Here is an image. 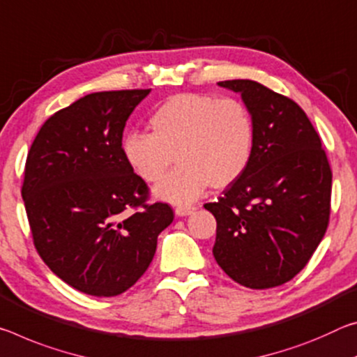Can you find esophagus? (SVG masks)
<instances>
[{"mask_svg": "<svg viewBox=\"0 0 357 357\" xmlns=\"http://www.w3.org/2000/svg\"><path fill=\"white\" fill-rule=\"evenodd\" d=\"M195 210L196 207H191V206H178L175 207V215H177V217H186V215H191Z\"/></svg>", "mask_w": 357, "mask_h": 357, "instance_id": "34e87169", "label": "esophagus"}]
</instances>
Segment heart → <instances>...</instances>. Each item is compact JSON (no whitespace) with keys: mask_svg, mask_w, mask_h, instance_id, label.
<instances>
[{"mask_svg":"<svg viewBox=\"0 0 357 357\" xmlns=\"http://www.w3.org/2000/svg\"><path fill=\"white\" fill-rule=\"evenodd\" d=\"M150 132H130L121 142L128 165L144 182L156 183L177 160L180 165L155 188L174 204L197 199L207 186L223 190L247 171L255 147V121L237 98L180 93L151 114Z\"/></svg>","mask_w":357,"mask_h":357,"instance_id":"heart-1","label":"heart"}]
</instances>
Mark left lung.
Instances as JSON below:
<instances>
[{"mask_svg": "<svg viewBox=\"0 0 357 357\" xmlns=\"http://www.w3.org/2000/svg\"><path fill=\"white\" fill-rule=\"evenodd\" d=\"M255 121L250 165L217 202L213 256L234 282L267 289L294 278L323 241L332 171L312 121L293 99L255 80H225Z\"/></svg>", "mask_w": 357, "mask_h": 357, "instance_id": "1", "label": "left lung"}]
</instances>
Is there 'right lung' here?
<instances>
[{
    "label": "right lung",
    "mask_w": 357,
    "mask_h": 357,
    "mask_svg": "<svg viewBox=\"0 0 357 357\" xmlns=\"http://www.w3.org/2000/svg\"><path fill=\"white\" fill-rule=\"evenodd\" d=\"M150 90L91 93L58 110L28 151L22 197L34 247L80 293H125L147 271L172 223L165 202L128 165L126 120Z\"/></svg>",
    "instance_id": "1"
}]
</instances>
